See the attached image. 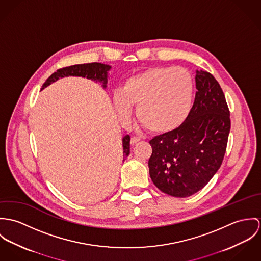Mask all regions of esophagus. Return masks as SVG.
Segmentation results:
<instances>
[{"mask_svg": "<svg viewBox=\"0 0 261 261\" xmlns=\"http://www.w3.org/2000/svg\"><path fill=\"white\" fill-rule=\"evenodd\" d=\"M139 141H140V138H138V137H132L131 140H130V142H131L132 145L136 144Z\"/></svg>", "mask_w": 261, "mask_h": 261, "instance_id": "1", "label": "esophagus"}]
</instances>
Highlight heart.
Returning a JSON list of instances; mask_svg holds the SVG:
<instances>
[{
	"mask_svg": "<svg viewBox=\"0 0 261 261\" xmlns=\"http://www.w3.org/2000/svg\"><path fill=\"white\" fill-rule=\"evenodd\" d=\"M194 96L191 73L182 67H155L127 79L114 96L118 115L125 119L136 107L139 124L155 134L170 133L190 113Z\"/></svg>",
	"mask_w": 261,
	"mask_h": 261,
	"instance_id": "1",
	"label": "heart"
}]
</instances>
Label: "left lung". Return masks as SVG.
I'll list each match as a JSON object with an SVG mask.
<instances>
[{
    "mask_svg": "<svg viewBox=\"0 0 261 261\" xmlns=\"http://www.w3.org/2000/svg\"><path fill=\"white\" fill-rule=\"evenodd\" d=\"M195 80V100L185 122L149 142L150 177L159 190L174 197L191 196L211 180L222 164L231 126L217 80L205 71H197Z\"/></svg>",
    "mask_w": 261,
    "mask_h": 261,
    "instance_id": "obj_1",
    "label": "left lung"
}]
</instances>
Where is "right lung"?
I'll use <instances>...</instances> for the list:
<instances>
[{
    "label": "right lung",
    "mask_w": 261,
    "mask_h": 261,
    "mask_svg": "<svg viewBox=\"0 0 261 261\" xmlns=\"http://www.w3.org/2000/svg\"><path fill=\"white\" fill-rule=\"evenodd\" d=\"M111 67L105 64L101 63H88V64H78L73 66H68L58 69L56 72H54L44 83L43 88L49 86L51 83L58 80L59 78L67 77V76H80V77H86L88 79L96 80L103 82L104 87H106L107 83V71ZM42 88V89H43ZM123 161L130 153V136L126 135L123 140Z\"/></svg>",
    "instance_id": "obj_1"
}]
</instances>
